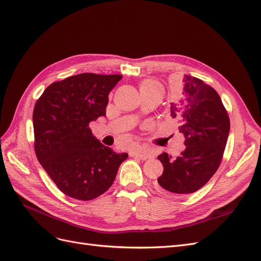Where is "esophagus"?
I'll return each mask as SVG.
<instances>
[{"label":"esophagus","mask_w":261,"mask_h":261,"mask_svg":"<svg viewBox=\"0 0 261 261\" xmlns=\"http://www.w3.org/2000/svg\"><path fill=\"white\" fill-rule=\"evenodd\" d=\"M129 154H130V156L138 158V159H141V160H147L148 158L151 156V152H150L149 150L144 149V148L134 149L129 152Z\"/></svg>","instance_id":"obj_1"}]
</instances>
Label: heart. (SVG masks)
<instances>
[{"label":"heart","mask_w":261,"mask_h":261,"mask_svg":"<svg viewBox=\"0 0 261 261\" xmlns=\"http://www.w3.org/2000/svg\"><path fill=\"white\" fill-rule=\"evenodd\" d=\"M139 90H140V93L163 92L161 85L154 81H144L139 85Z\"/></svg>","instance_id":"b5f03b06"}]
</instances>
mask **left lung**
Here are the masks:
<instances>
[{"instance_id": "obj_1", "label": "left lung", "mask_w": 261, "mask_h": 261, "mask_svg": "<svg viewBox=\"0 0 261 261\" xmlns=\"http://www.w3.org/2000/svg\"><path fill=\"white\" fill-rule=\"evenodd\" d=\"M170 116L178 121L186 147L176 159L167 152L158 156L164 170L155 187L165 195L192 194L217 172L230 133V118L218 92L189 75L184 76L179 99L171 103Z\"/></svg>"}]
</instances>
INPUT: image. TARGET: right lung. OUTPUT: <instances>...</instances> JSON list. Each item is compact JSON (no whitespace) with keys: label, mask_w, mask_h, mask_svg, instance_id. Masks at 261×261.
I'll use <instances>...</instances> for the list:
<instances>
[{"label":"right lung","mask_w":261,"mask_h":261,"mask_svg":"<svg viewBox=\"0 0 261 261\" xmlns=\"http://www.w3.org/2000/svg\"><path fill=\"white\" fill-rule=\"evenodd\" d=\"M121 75L83 73L55 82L35 105V151L66 196L92 200L107 192L127 153H116L92 135L89 123L106 116L109 93Z\"/></svg>","instance_id":"obj_1"}]
</instances>
